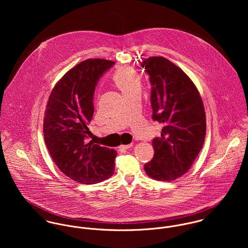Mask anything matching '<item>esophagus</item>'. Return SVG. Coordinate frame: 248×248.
<instances>
[{
  "label": "esophagus",
  "mask_w": 248,
  "mask_h": 248,
  "mask_svg": "<svg viewBox=\"0 0 248 248\" xmlns=\"http://www.w3.org/2000/svg\"><path fill=\"white\" fill-rule=\"evenodd\" d=\"M131 147H133V143H131V144H127V145H121V148H123V149H130Z\"/></svg>",
  "instance_id": "34e87169"
}]
</instances>
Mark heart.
<instances>
[{"mask_svg":"<svg viewBox=\"0 0 248 248\" xmlns=\"http://www.w3.org/2000/svg\"><path fill=\"white\" fill-rule=\"evenodd\" d=\"M112 81L124 96L141 89L140 74L130 67H121L118 69L112 75Z\"/></svg>","mask_w":248,"mask_h":248,"instance_id":"1","label":"heart"}]
</instances>
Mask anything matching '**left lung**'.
I'll use <instances>...</instances> for the list:
<instances>
[{
    "mask_svg": "<svg viewBox=\"0 0 248 248\" xmlns=\"http://www.w3.org/2000/svg\"><path fill=\"white\" fill-rule=\"evenodd\" d=\"M140 66L152 85V118L164 125L152 140L155 155L144 170L154 179L171 181L190 169L203 146L204 107L192 80L168 59L150 57Z\"/></svg>",
    "mask_w": 248,
    "mask_h": 248,
    "instance_id": "obj_1",
    "label": "left lung"
}]
</instances>
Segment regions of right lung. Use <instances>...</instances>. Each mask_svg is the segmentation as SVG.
Segmentation results:
<instances>
[{
    "instance_id": "1",
    "label": "right lung",
    "mask_w": 248,
    "mask_h": 248,
    "mask_svg": "<svg viewBox=\"0 0 248 248\" xmlns=\"http://www.w3.org/2000/svg\"><path fill=\"white\" fill-rule=\"evenodd\" d=\"M113 64L88 59L72 68L53 88L45 112L44 137L53 161L67 177L82 184L101 182L114 171L116 152L87 142L95 87Z\"/></svg>"
}]
</instances>
